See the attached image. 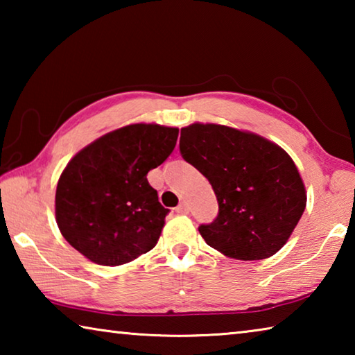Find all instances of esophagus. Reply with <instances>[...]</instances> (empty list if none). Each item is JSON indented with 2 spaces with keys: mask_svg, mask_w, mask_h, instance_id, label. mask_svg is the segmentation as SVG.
Returning <instances> with one entry per match:
<instances>
[{
  "mask_svg": "<svg viewBox=\"0 0 355 355\" xmlns=\"http://www.w3.org/2000/svg\"><path fill=\"white\" fill-rule=\"evenodd\" d=\"M175 211H177L178 214H188V213H189V207H188V203H186V202H182V203H180V205L175 208Z\"/></svg>",
  "mask_w": 355,
  "mask_h": 355,
  "instance_id": "obj_1",
  "label": "esophagus"
}]
</instances>
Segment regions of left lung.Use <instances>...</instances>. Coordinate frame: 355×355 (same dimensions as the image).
Here are the masks:
<instances>
[{"label": "left lung", "instance_id": "obj_1", "mask_svg": "<svg viewBox=\"0 0 355 355\" xmlns=\"http://www.w3.org/2000/svg\"><path fill=\"white\" fill-rule=\"evenodd\" d=\"M180 153L213 186L219 213L199 232L236 260H263L284 248L307 203L294 161L264 137L214 123L182 128Z\"/></svg>", "mask_w": 355, "mask_h": 355}]
</instances>
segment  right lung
<instances>
[{
  "label": "right lung",
  "mask_w": 355,
  "mask_h": 355,
  "mask_svg": "<svg viewBox=\"0 0 355 355\" xmlns=\"http://www.w3.org/2000/svg\"><path fill=\"white\" fill-rule=\"evenodd\" d=\"M178 128L135 123L111 131L78 152L56 188L62 236L89 260L119 266L158 243L169 209L147 173L173 152Z\"/></svg>",
  "instance_id": "right-lung-1"
}]
</instances>
